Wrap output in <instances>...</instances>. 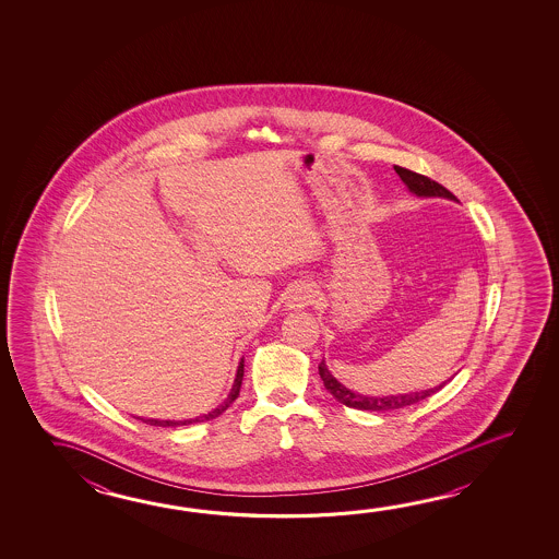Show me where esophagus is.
I'll list each match as a JSON object with an SVG mask.
<instances>
[{"label":"esophagus","instance_id":"1","mask_svg":"<svg viewBox=\"0 0 559 559\" xmlns=\"http://www.w3.org/2000/svg\"><path fill=\"white\" fill-rule=\"evenodd\" d=\"M313 302V290L310 284H296L293 288V293L288 296V304L293 308H304L308 304Z\"/></svg>","mask_w":559,"mask_h":559}]
</instances>
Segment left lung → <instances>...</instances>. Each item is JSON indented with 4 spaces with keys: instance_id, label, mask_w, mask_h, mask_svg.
I'll return each instance as SVG.
<instances>
[{
    "instance_id": "obj_1",
    "label": "left lung",
    "mask_w": 559,
    "mask_h": 559,
    "mask_svg": "<svg viewBox=\"0 0 559 559\" xmlns=\"http://www.w3.org/2000/svg\"><path fill=\"white\" fill-rule=\"evenodd\" d=\"M394 170H396V175L402 178V182L411 188V192H414L416 197H440L455 200V197L451 194L448 188L441 187L440 182H436V180H431V178L418 175V173L408 170V168L394 167ZM318 371H320V377H322L323 386L332 392L333 399L342 402L345 406H349V408H357V411H401V408H406V406H412V404H416V402L428 399L433 392L440 391L441 386H445V382H441L440 386H433V389H428V391L411 392V394H396V396H394V394H391V396H365V394H357V392L345 389L342 382L337 381L332 372L328 371L325 362L322 361L318 365Z\"/></svg>"
}]
</instances>
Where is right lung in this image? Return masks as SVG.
<instances>
[{"instance_id":"obj_1","label":"right lung","mask_w":559,"mask_h":559,"mask_svg":"<svg viewBox=\"0 0 559 559\" xmlns=\"http://www.w3.org/2000/svg\"><path fill=\"white\" fill-rule=\"evenodd\" d=\"M241 381H243V361L239 362V369H237V377L236 382H234V389H231V392H229V396H227L226 401H224V404H219L216 411L207 412V414L200 416V418H194V420H143V418H139V420H143L145 424H151V426H163V428H168V426H187V424H192V421L212 420V418H217L222 412H226L227 408H229V404L236 401L237 396H239V389H241Z\"/></svg>"}]
</instances>
